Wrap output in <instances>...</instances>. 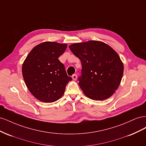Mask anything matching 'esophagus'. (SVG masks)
Wrapping results in <instances>:
<instances>
[{"instance_id": "1", "label": "esophagus", "mask_w": 146, "mask_h": 146, "mask_svg": "<svg viewBox=\"0 0 146 146\" xmlns=\"http://www.w3.org/2000/svg\"><path fill=\"white\" fill-rule=\"evenodd\" d=\"M72 78L73 80H77V75H76V74H74L73 76H72Z\"/></svg>"}]
</instances>
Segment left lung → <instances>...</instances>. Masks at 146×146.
Wrapping results in <instances>:
<instances>
[{"instance_id": "8db88e82", "label": "left lung", "mask_w": 146, "mask_h": 146, "mask_svg": "<svg viewBox=\"0 0 146 146\" xmlns=\"http://www.w3.org/2000/svg\"><path fill=\"white\" fill-rule=\"evenodd\" d=\"M69 47L81 61L78 85L83 93L94 100L111 97L120 85L123 72V63L116 51L98 41L75 43Z\"/></svg>"}]
</instances>
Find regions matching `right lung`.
Masks as SVG:
<instances>
[{
  "mask_svg": "<svg viewBox=\"0 0 146 146\" xmlns=\"http://www.w3.org/2000/svg\"><path fill=\"white\" fill-rule=\"evenodd\" d=\"M66 44L46 41L35 46L24 60L22 72L28 90L35 98L46 103L58 100L72 78L58 58Z\"/></svg>",
  "mask_w": 146,
  "mask_h": 146,
  "instance_id": "right-lung-1",
  "label": "right lung"
}]
</instances>
